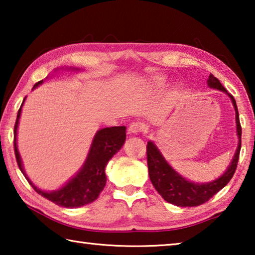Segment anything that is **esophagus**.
<instances>
[{
	"label": "esophagus",
	"mask_w": 255,
	"mask_h": 255,
	"mask_svg": "<svg viewBox=\"0 0 255 255\" xmlns=\"http://www.w3.org/2000/svg\"><path fill=\"white\" fill-rule=\"evenodd\" d=\"M145 129H146V127H145L144 124H141L139 122H135V123H131L130 125H129L128 130H129V132L135 133V135H137V133L143 132Z\"/></svg>",
	"instance_id": "esophagus-1"
}]
</instances>
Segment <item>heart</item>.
I'll use <instances>...</instances> for the list:
<instances>
[{
  "label": "heart",
  "mask_w": 255,
  "mask_h": 255,
  "mask_svg": "<svg viewBox=\"0 0 255 255\" xmlns=\"http://www.w3.org/2000/svg\"><path fill=\"white\" fill-rule=\"evenodd\" d=\"M155 83H156V84H162L163 83V80H156V81H155Z\"/></svg>",
  "instance_id": "heart-1"
}]
</instances>
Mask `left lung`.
Returning <instances> with one entry per match:
<instances>
[{
    "instance_id": "1",
    "label": "left lung",
    "mask_w": 255,
    "mask_h": 255,
    "mask_svg": "<svg viewBox=\"0 0 255 255\" xmlns=\"http://www.w3.org/2000/svg\"><path fill=\"white\" fill-rule=\"evenodd\" d=\"M209 88H213L219 91L225 92L231 98L235 109L236 115V130L239 136V146L235 152L234 157L232 159L231 165L228 166L225 173L221 178L216 179L213 182L208 183H195L185 180L181 176L178 172H175L169 165L163 155L159 153L158 148L155 146L153 141H148L146 149H147V165H148V174L149 179L152 181L154 188L162 196L165 201L170 202L172 205L180 207H195L205 204L211 197L215 196L219 190H222L225 185L230 182L236 171L237 163H239L240 150H241V136H242V127L240 124V116L237 111V106L234 97L226 91V89L222 85L221 82L210 74L207 80Z\"/></svg>"
}]
</instances>
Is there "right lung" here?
<instances>
[{"label":"right lung","instance_id":"1","mask_svg":"<svg viewBox=\"0 0 255 255\" xmlns=\"http://www.w3.org/2000/svg\"><path fill=\"white\" fill-rule=\"evenodd\" d=\"M41 83L42 80L37 82L33 85V89ZM23 102L18 111L14 125V154L20 171L22 172L28 182L31 184L34 191L56 205L65 207V208H77V207L91 204L105 188L107 182L105 172L106 165L109 159L123 147L125 140H126V127L118 126L100 129L93 138L88 157H86L85 163L80 172H77L74 178L68 181L63 188L56 190V191L46 192L38 189L24 173L22 162H21L18 147H16V130H18L21 108L23 106Z\"/></svg>","mask_w":255,"mask_h":255}]
</instances>
